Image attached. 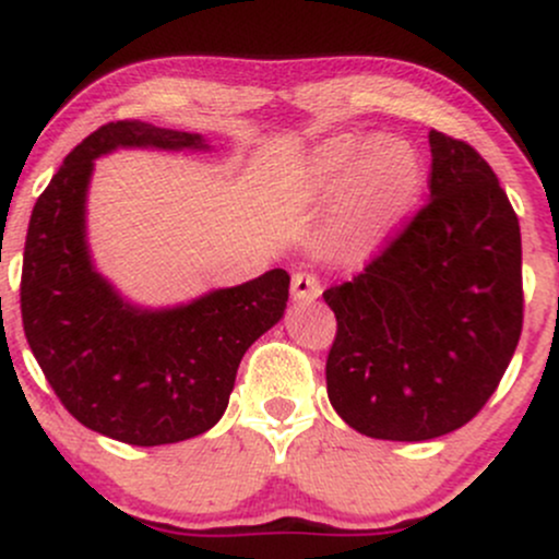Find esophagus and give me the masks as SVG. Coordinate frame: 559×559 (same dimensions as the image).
Listing matches in <instances>:
<instances>
[{
    "label": "esophagus",
    "instance_id": "34e87169",
    "mask_svg": "<svg viewBox=\"0 0 559 559\" xmlns=\"http://www.w3.org/2000/svg\"><path fill=\"white\" fill-rule=\"evenodd\" d=\"M320 292H323V284H320V278L316 273L299 271L292 278V294H294V299H297V301L318 299Z\"/></svg>",
    "mask_w": 559,
    "mask_h": 559
}]
</instances>
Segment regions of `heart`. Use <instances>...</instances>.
Masks as SVG:
<instances>
[{"instance_id":"b5f03b06","label":"heart","mask_w":559,"mask_h":559,"mask_svg":"<svg viewBox=\"0 0 559 559\" xmlns=\"http://www.w3.org/2000/svg\"><path fill=\"white\" fill-rule=\"evenodd\" d=\"M312 178L329 194H344V228L373 241L407 217L423 189V159L396 136H333L312 155Z\"/></svg>"}]
</instances>
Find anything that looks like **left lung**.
<instances>
[{"mask_svg":"<svg viewBox=\"0 0 559 559\" xmlns=\"http://www.w3.org/2000/svg\"><path fill=\"white\" fill-rule=\"evenodd\" d=\"M431 141V199L352 281L336 316L329 400L370 439L428 441L473 420L523 331L521 226L467 141Z\"/></svg>","mask_w":559,"mask_h":559,"instance_id":"8db88e82","label":"left lung"}]
</instances>
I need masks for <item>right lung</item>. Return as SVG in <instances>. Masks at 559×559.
I'll use <instances>...</instances> for the list:
<instances>
[{
    "label": "right lung",
    "instance_id": "add662e5",
    "mask_svg": "<svg viewBox=\"0 0 559 559\" xmlns=\"http://www.w3.org/2000/svg\"><path fill=\"white\" fill-rule=\"evenodd\" d=\"M118 146L207 150L199 133L118 120L88 133L36 199L25 236L21 312L57 400L92 431L159 447L210 431L226 413L243 352L278 323L288 273L275 267L170 310H139L94 271L86 189Z\"/></svg>",
    "mask_w": 559,
    "mask_h": 559
}]
</instances>
